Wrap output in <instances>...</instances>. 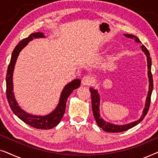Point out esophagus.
Segmentation results:
<instances>
[{"mask_svg":"<svg viewBox=\"0 0 158 158\" xmlns=\"http://www.w3.org/2000/svg\"><path fill=\"white\" fill-rule=\"evenodd\" d=\"M93 83L92 77L89 75H85L82 78V83L83 85H89Z\"/></svg>","mask_w":158,"mask_h":158,"instance_id":"1","label":"esophagus"}]
</instances>
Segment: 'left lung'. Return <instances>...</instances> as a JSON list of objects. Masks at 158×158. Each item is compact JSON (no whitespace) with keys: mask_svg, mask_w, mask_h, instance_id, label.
<instances>
[{"mask_svg":"<svg viewBox=\"0 0 158 158\" xmlns=\"http://www.w3.org/2000/svg\"><path fill=\"white\" fill-rule=\"evenodd\" d=\"M124 35L127 37L130 38V39H135L136 42L141 43L139 39L137 36L131 35V34H124ZM142 50L143 52L145 54L147 57V60H148V77H149V90L148 96H147L146 99V103H145V107L143 110V113L139 119L135 122L129 123L127 124L124 125H116L111 124V123L106 122V121L103 119L102 118H101L100 114H99V105H100V96L98 93V90L96 89H94L93 88H90V92L91 94V100H92V109H93V113H94V116L96 122L98 124L99 127H101L103 130L107 132H111V133H116V132H122V131H124L128 130V129L132 128V127H135L136 125H137L139 122H141L144 116L147 115L148 111L150 108V101H151V95H152V89H153V80H152V75L151 73V65H152V60H151L150 52L148 50V49L146 48L144 45L141 46Z\"/></svg>","mask_w":158,"mask_h":158,"instance_id":"obj_1","label":"left lung"}]
</instances>
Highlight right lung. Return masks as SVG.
Instances as JSON below:
<instances>
[{"instance_id":"1","label":"right lung","mask_w":158,"mask_h":158,"mask_svg":"<svg viewBox=\"0 0 158 158\" xmlns=\"http://www.w3.org/2000/svg\"><path fill=\"white\" fill-rule=\"evenodd\" d=\"M44 37V35L43 33H40V32L32 33L27 38L21 40L15 47L12 52L10 63L8 67L7 74H6V96H7L8 102L9 103L13 112L23 122L36 129H49L56 127L60 122L62 118L63 117L64 112H65L66 102L68 98L71 94V93L73 91V90L79 88L81 81L80 79H75L64 86L62 91L61 96H60V102L58 103L57 106L48 115H31L21 109L15 99L14 92H13V90H14L13 89L14 88L13 87V73H14L15 64H16V60L20 52L22 50L23 47L27 46L30 41H31L33 39Z\"/></svg>"}]
</instances>
